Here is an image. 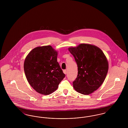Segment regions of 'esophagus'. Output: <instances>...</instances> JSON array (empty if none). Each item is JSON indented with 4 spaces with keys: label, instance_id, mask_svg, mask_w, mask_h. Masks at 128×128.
Masks as SVG:
<instances>
[{
    "label": "esophagus",
    "instance_id": "1",
    "mask_svg": "<svg viewBox=\"0 0 128 128\" xmlns=\"http://www.w3.org/2000/svg\"><path fill=\"white\" fill-rule=\"evenodd\" d=\"M63 72L65 73V74H67V70H63Z\"/></svg>",
    "mask_w": 128,
    "mask_h": 128
}]
</instances>
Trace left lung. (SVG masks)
<instances>
[{
	"label": "left lung",
	"mask_w": 128,
	"mask_h": 128,
	"mask_svg": "<svg viewBox=\"0 0 128 128\" xmlns=\"http://www.w3.org/2000/svg\"><path fill=\"white\" fill-rule=\"evenodd\" d=\"M68 50L78 67L73 87L80 94H89L96 90L105 79L108 70L107 59L100 49L89 44H82Z\"/></svg>",
	"instance_id": "left-lung-1"
}]
</instances>
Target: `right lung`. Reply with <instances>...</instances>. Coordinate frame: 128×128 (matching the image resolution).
<instances>
[{"label": "right lung", "instance_id": "1", "mask_svg": "<svg viewBox=\"0 0 128 128\" xmlns=\"http://www.w3.org/2000/svg\"><path fill=\"white\" fill-rule=\"evenodd\" d=\"M58 53L50 46L37 47L26 56L24 70L30 86L39 94L56 91L65 74L57 62Z\"/></svg>", "mask_w": 128, "mask_h": 128}]
</instances>
